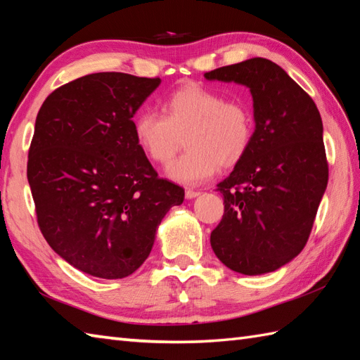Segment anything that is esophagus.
I'll use <instances>...</instances> for the list:
<instances>
[{"label":"esophagus","instance_id":"1","mask_svg":"<svg viewBox=\"0 0 360 360\" xmlns=\"http://www.w3.org/2000/svg\"><path fill=\"white\" fill-rule=\"evenodd\" d=\"M200 192H195V190H186V198L187 200H195V198L200 196Z\"/></svg>","mask_w":360,"mask_h":360}]
</instances>
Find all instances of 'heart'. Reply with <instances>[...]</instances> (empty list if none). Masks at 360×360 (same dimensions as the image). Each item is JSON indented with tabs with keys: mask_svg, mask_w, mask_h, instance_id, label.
Wrapping results in <instances>:
<instances>
[{
	"mask_svg": "<svg viewBox=\"0 0 360 360\" xmlns=\"http://www.w3.org/2000/svg\"><path fill=\"white\" fill-rule=\"evenodd\" d=\"M133 128L137 145L158 164L172 160L184 137L187 150L165 173L182 186H200L215 176L219 164L231 167L244 156L254 120L243 102L224 101L218 91L190 83L167 98L164 114L141 111Z\"/></svg>",
	"mask_w": 360,
	"mask_h": 360,
	"instance_id": "1",
	"label": "heart"
}]
</instances>
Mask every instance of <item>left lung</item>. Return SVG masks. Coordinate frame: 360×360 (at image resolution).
<instances>
[{
  "instance_id": "left-lung-1",
  "label": "left lung",
  "mask_w": 360,
  "mask_h": 360,
  "mask_svg": "<svg viewBox=\"0 0 360 360\" xmlns=\"http://www.w3.org/2000/svg\"><path fill=\"white\" fill-rule=\"evenodd\" d=\"M204 77L249 88L255 122L248 151L218 184L224 215L210 235L212 249L238 274L274 272L304 248L328 186L322 117L314 101L267 58Z\"/></svg>"
}]
</instances>
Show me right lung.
<instances>
[{"label": "right lung", "mask_w": 360, "mask_h": 360, "mask_svg": "<svg viewBox=\"0 0 360 360\" xmlns=\"http://www.w3.org/2000/svg\"><path fill=\"white\" fill-rule=\"evenodd\" d=\"M160 79L97 72L60 86L37 114L27 181L52 250L97 278L131 275L148 258L184 190L159 178L133 117Z\"/></svg>", "instance_id": "obj_1"}]
</instances>
